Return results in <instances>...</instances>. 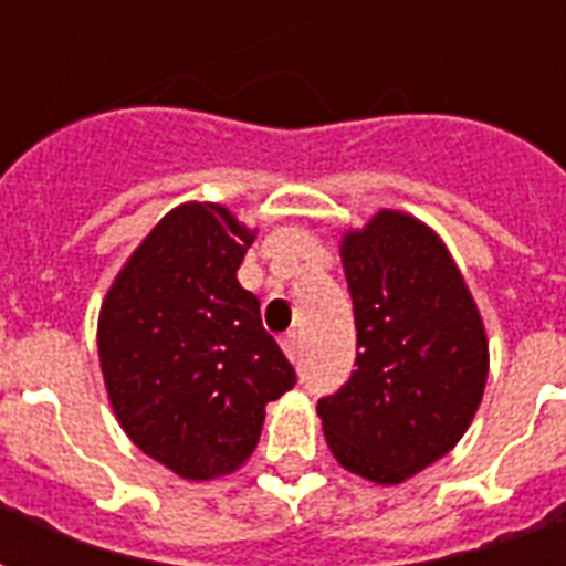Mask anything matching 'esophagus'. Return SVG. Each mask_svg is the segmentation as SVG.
<instances>
[{
    "instance_id": "34e87169",
    "label": "esophagus",
    "mask_w": 566,
    "mask_h": 566,
    "mask_svg": "<svg viewBox=\"0 0 566 566\" xmlns=\"http://www.w3.org/2000/svg\"><path fill=\"white\" fill-rule=\"evenodd\" d=\"M282 348H284V355L291 357L293 363H296L298 355H302V346H298V337H296V334H287V337L282 339Z\"/></svg>"
}]
</instances>
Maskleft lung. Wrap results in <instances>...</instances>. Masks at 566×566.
Instances as JSON below:
<instances>
[{
  "instance_id": "8db88e82",
  "label": "left lung",
  "mask_w": 566,
  "mask_h": 566,
  "mask_svg": "<svg viewBox=\"0 0 566 566\" xmlns=\"http://www.w3.org/2000/svg\"><path fill=\"white\" fill-rule=\"evenodd\" d=\"M355 302L357 369L316 403L339 465L398 485L457 448L489 380V337L444 241L380 209L339 241Z\"/></svg>"
}]
</instances>
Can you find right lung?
<instances>
[{"label": "right lung", "mask_w": 566, "mask_h": 566, "mask_svg": "<svg viewBox=\"0 0 566 566\" xmlns=\"http://www.w3.org/2000/svg\"><path fill=\"white\" fill-rule=\"evenodd\" d=\"M255 229L220 203H179L133 250L98 314L109 407L142 453L218 480L259 444L264 407L296 371L238 282Z\"/></svg>", "instance_id": "1"}]
</instances>
